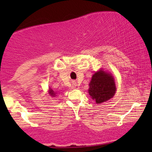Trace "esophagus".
<instances>
[{"mask_svg": "<svg viewBox=\"0 0 152 152\" xmlns=\"http://www.w3.org/2000/svg\"><path fill=\"white\" fill-rule=\"evenodd\" d=\"M79 88L76 82H73V84H72V89H77Z\"/></svg>", "mask_w": 152, "mask_h": 152, "instance_id": "34e87169", "label": "esophagus"}]
</instances>
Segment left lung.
<instances>
[{
  "label": "left lung",
  "instance_id": "8db88e82",
  "mask_svg": "<svg viewBox=\"0 0 152 152\" xmlns=\"http://www.w3.org/2000/svg\"><path fill=\"white\" fill-rule=\"evenodd\" d=\"M116 87L111 75L103 70L95 72L89 84L88 93L97 104H101L111 99L115 94Z\"/></svg>",
  "mask_w": 152,
  "mask_h": 152
}]
</instances>
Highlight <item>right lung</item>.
<instances>
[{"label": "right lung", "instance_id": "right-lung-1", "mask_svg": "<svg viewBox=\"0 0 152 152\" xmlns=\"http://www.w3.org/2000/svg\"><path fill=\"white\" fill-rule=\"evenodd\" d=\"M49 93L50 94V95L51 96H53V97H55V91H54L53 89H50V91H49Z\"/></svg>", "mask_w": 152, "mask_h": 152}]
</instances>
